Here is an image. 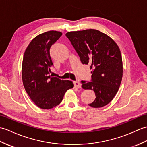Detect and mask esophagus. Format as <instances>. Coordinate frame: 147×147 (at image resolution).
Masks as SVG:
<instances>
[{
    "mask_svg": "<svg viewBox=\"0 0 147 147\" xmlns=\"http://www.w3.org/2000/svg\"><path fill=\"white\" fill-rule=\"evenodd\" d=\"M74 85L75 87H76L78 88H81V85L78 81H74Z\"/></svg>",
    "mask_w": 147,
    "mask_h": 147,
    "instance_id": "1",
    "label": "esophagus"
}]
</instances>
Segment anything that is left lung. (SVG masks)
Instances as JSON below:
<instances>
[{
    "instance_id": "1",
    "label": "left lung",
    "mask_w": 147,
    "mask_h": 147,
    "mask_svg": "<svg viewBox=\"0 0 147 147\" xmlns=\"http://www.w3.org/2000/svg\"><path fill=\"white\" fill-rule=\"evenodd\" d=\"M83 64H91V82L82 81V88L94 91L96 98L88 104L105 107L114 98L123 77L122 57L117 44L110 36L96 29L66 34Z\"/></svg>"
}]
</instances>
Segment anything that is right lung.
Here are the masks:
<instances>
[{
    "mask_svg": "<svg viewBox=\"0 0 147 147\" xmlns=\"http://www.w3.org/2000/svg\"><path fill=\"white\" fill-rule=\"evenodd\" d=\"M62 36V32L50 30L34 37L25 51L22 64V79L27 94L41 109L53 108L62 101L66 92L74 87L69 80L51 77L53 63L51 46Z\"/></svg>",
    "mask_w": 147,
    "mask_h": 147,
    "instance_id": "obj_1",
    "label": "right lung"
}]
</instances>
